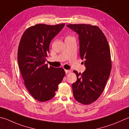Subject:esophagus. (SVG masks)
Here are the masks:
<instances>
[{"label": "esophagus", "mask_w": 129, "mask_h": 129, "mask_svg": "<svg viewBox=\"0 0 129 129\" xmlns=\"http://www.w3.org/2000/svg\"><path fill=\"white\" fill-rule=\"evenodd\" d=\"M65 73L68 74V73H71V71H70V70H66V69H65Z\"/></svg>", "instance_id": "1"}]
</instances>
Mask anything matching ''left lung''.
I'll use <instances>...</instances> for the list:
<instances>
[{
	"label": "left lung",
	"instance_id": "obj_1",
	"mask_svg": "<svg viewBox=\"0 0 129 129\" xmlns=\"http://www.w3.org/2000/svg\"><path fill=\"white\" fill-rule=\"evenodd\" d=\"M79 35V54L86 70L82 74L74 71L77 80L72 84L74 99L81 104L92 103L104 90L112 69L111 52L106 37L96 26L69 24Z\"/></svg>",
	"mask_w": 129,
	"mask_h": 129
}]
</instances>
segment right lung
<instances>
[{
    "label": "right lung",
    "mask_w": 129,
    "mask_h": 129,
    "mask_svg": "<svg viewBox=\"0 0 129 129\" xmlns=\"http://www.w3.org/2000/svg\"><path fill=\"white\" fill-rule=\"evenodd\" d=\"M64 25L37 24L27 28L20 39L18 67L28 91L39 102L48 101L54 97L65 76L62 68L48 67L45 64L50 42Z\"/></svg>",
    "instance_id": "obj_1"
}]
</instances>
